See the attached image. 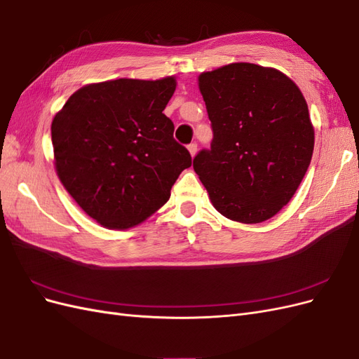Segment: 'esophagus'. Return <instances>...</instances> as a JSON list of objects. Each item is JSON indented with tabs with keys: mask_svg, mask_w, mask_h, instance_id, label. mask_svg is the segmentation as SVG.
I'll return each mask as SVG.
<instances>
[{
	"mask_svg": "<svg viewBox=\"0 0 359 359\" xmlns=\"http://www.w3.org/2000/svg\"><path fill=\"white\" fill-rule=\"evenodd\" d=\"M187 149H189V153H190V156L191 157H194V156H196V153H198V144H190L189 147H187Z\"/></svg>",
	"mask_w": 359,
	"mask_h": 359,
	"instance_id": "34e87169",
	"label": "esophagus"
}]
</instances>
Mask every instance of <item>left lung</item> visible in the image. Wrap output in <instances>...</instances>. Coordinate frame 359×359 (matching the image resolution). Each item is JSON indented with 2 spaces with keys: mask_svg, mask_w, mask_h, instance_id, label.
Masks as SVG:
<instances>
[{
  "mask_svg": "<svg viewBox=\"0 0 359 359\" xmlns=\"http://www.w3.org/2000/svg\"><path fill=\"white\" fill-rule=\"evenodd\" d=\"M198 83L214 137L193 169L226 219L262 223L292 199L310 166L307 102L285 73L252 62L203 72Z\"/></svg>",
  "mask_w": 359,
  "mask_h": 359,
  "instance_id": "8db88e82",
  "label": "left lung"
}]
</instances>
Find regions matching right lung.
<instances>
[{
	"mask_svg": "<svg viewBox=\"0 0 359 359\" xmlns=\"http://www.w3.org/2000/svg\"><path fill=\"white\" fill-rule=\"evenodd\" d=\"M175 88V76L88 83L52 119L61 184L107 229L145 222L191 166L190 153L173 139V123L163 114Z\"/></svg>",
	"mask_w": 359,
	"mask_h": 359,
	"instance_id": "add662e5",
	"label": "right lung"
}]
</instances>
